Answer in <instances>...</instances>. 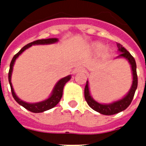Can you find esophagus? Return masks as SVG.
Returning a JSON list of instances; mask_svg holds the SVG:
<instances>
[{"label":"esophagus","instance_id":"obj_1","mask_svg":"<svg viewBox=\"0 0 146 146\" xmlns=\"http://www.w3.org/2000/svg\"><path fill=\"white\" fill-rule=\"evenodd\" d=\"M84 72H85V70H84V68H83V67H77L74 70V73H84Z\"/></svg>","mask_w":146,"mask_h":146}]
</instances>
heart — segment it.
Listing matches in <instances>:
<instances>
[{"label":"heart","instance_id":"obj_1","mask_svg":"<svg viewBox=\"0 0 146 146\" xmlns=\"http://www.w3.org/2000/svg\"><path fill=\"white\" fill-rule=\"evenodd\" d=\"M92 48L94 49V51H100L101 49H102L103 48V45L101 43H95L94 44L92 45ZM110 54V49H108V48H105L104 51L102 52V57H107L108 55Z\"/></svg>","mask_w":146,"mask_h":146}]
</instances>
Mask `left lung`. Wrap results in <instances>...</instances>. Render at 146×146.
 <instances>
[{"label": "left lung", "mask_w": 146, "mask_h": 146, "mask_svg": "<svg viewBox=\"0 0 146 146\" xmlns=\"http://www.w3.org/2000/svg\"><path fill=\"white\" fill-rule=\"evenodd\" d=\"M116 45H117L118 51L119 52V55L116 58H124L128 61V62L131 66L133 80H132V85L128 93L123 98L119 99L118 101L114 102L113 103L101 104V103L94 100L90 95L88 81H87L85 88H84V98H85L86 102H88L89 106L92 108V110H94L96 112H98L101 114H103V115H113V114H116V113H118L126 110L131 103L132 99H133L134 95H135V91H136L137 87H138V76H137L136 62H135V58L131 54H130V52L127 51L120 44L116 43Z\"/></svg>", "instance_id": "left-lung-1"}]
</instances>
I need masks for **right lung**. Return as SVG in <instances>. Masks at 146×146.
Returning <instances> with one entry per match:
<instances>
[{"mask_svg":"<svg viewBox=\"0 0 146 146\" xmlns=\"http://www.w3.org/2000/svg\"><path fill=\"white\" fill-rule=\"evenodd\" d=\"M57 38H48V39H42V40H35V41H33L28 44L26 46H24L23 48L21 49L20 51L18 52L17 54H15L14 57L12 58V60H11V63H10V69H9V72H8V81H9V84H10V86H11V94H12V96L15 101L17 102L18 103L19 105H21L22 106H23L25 109H27V110H29L30 112H33V113H42V112H44L46 110H50V109H52L53 107H54L59 102V101L62 98V92H63V88L66 83H67L71 78V76L69 75V76H66V77H63L61 80H59L57 82V84L54 86V89L52 91V93H51V95L44 101L39 102H36V103H28V102H23V100H21L20 98H18V96L15 95V93L14 92V89L12 88V84H11V73H12V70H13V66H14V63L16 58H17L19 55H20L25 50H27V48H29L30 47H31L32 45L35 44H54V43H56L58 42Z\"/></svg>","mask_w":146,"mask_h":146,"instance_id":"add662e5","label":"right lung"}]
</instances>
